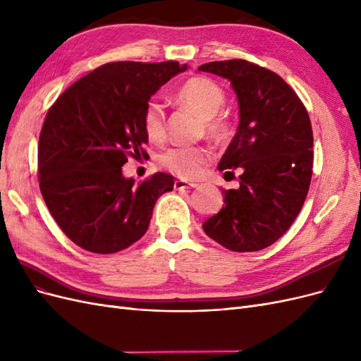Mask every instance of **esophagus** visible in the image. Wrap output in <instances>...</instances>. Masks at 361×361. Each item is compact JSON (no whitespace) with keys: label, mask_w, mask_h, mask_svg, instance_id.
<instances>
[{"label":"esophagus","mask_w":361,"mask_h":361,"mask_svg":"<svg viewBox=\"0 0 361 361\" xmlns=\"http://www.w3.org/2000/svg\"><path fill=\"white\" fill-rule=\"evenodd\" d=\"M195 187H197V183H194V182H187L183 179L174 180V190H190V188H195Z\"/></svg>","instance_id":"esophagus-1"}]
</instances>
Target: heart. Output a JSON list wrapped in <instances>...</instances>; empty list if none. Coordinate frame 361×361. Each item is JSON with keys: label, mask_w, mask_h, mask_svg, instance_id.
<instances>
[{"label": "heart", "mask_w": 361, "mask_h": 361, "mask_svg": "<svg viewBox=\"0 0 361 361\" xmlns=\"http://www.w3.org/2000/svg\"><path fill=\"white\" fill-rule=\"evenodd\" d=\"M174 99L202 116L206 134L212 138H223L227 133L226 118L218 113L226 101L224 90L207 76H191L183 81ZM145 134L152 141H161L166 137V117L158 102H149L143 111ZM211 150L203 146L171 147L159 157L161 166L182 179H197L211 162Z\"/></svg>", "instance_id": "heart-1"}]
</instances>
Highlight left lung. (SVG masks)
Returning a JSON list of instances; mask_svg holds the SVG:
<instances>
[{
  "mask_svg": "<svg viewBox=\"0 0 361 361\" xmlns=\"http://www.w3.org/2000/svg\"><path fill=\"white\" fill-rule=\"evenodd\" d=\"M228 80L239 104V125L218 170H241L238 190H223L221 211L204 233L232 251L274 244L292 226L309 192L313 167L312 123L300 97L276 72L247 60L202 64Z\"/></svg>",
  "mask_w": 361,
  "mask_h": 361,
  "instance_id": "obj_1",
  "label": "left lung"
}]
</instances>
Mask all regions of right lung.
I'll use <instances>...</instances> for the list:
<instances>
[{
  "label": "right lung",
  "mask_w": 361,
  "mask_h": 361,
  "mask_svg": "<svg viewBox=\"0 0 361 361\" xmlns=\"http://www.w3.org/2000/svg\"><path fill=\"white\" fill-rule=\"evenodd\" d=\"M187 71L178 61L102 64L54 102L39 137V185L51 215L71 241L99 255L137 243L174 179L167 173L135 185L122 166L146 154L143 111L159 87Z\"/></svg>",
  "instance_id": "obj_1"
}]
</instances>
